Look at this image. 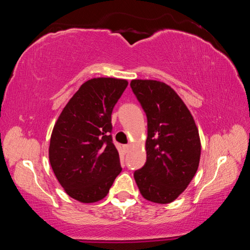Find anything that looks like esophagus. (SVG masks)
Returning a JSON list of instances; mask_svg holds the SVG:
<instances>
[{
  "label": "esophagus",
  "instance_id": "1",
  "mask_svg": "<svg viewBox=\"0 0 250 250\" xmlns=\"http://www.w3.org/2000/svg\"><path fill=\"white\" fill-rule=\"evenodd\" d=\"M124 147H125V150L126 152H128V151L131 149V146H130V145H125Z\"/></svg>",
  "mask_w": 250,
  "mask_h": 250
}]
</instances>
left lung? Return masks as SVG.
I'll list each match as a JSON object with an SVG mask.
<instances>
[{
    "label": "left lung",
    "mask_w": 250,
    "mask_h": 250,
    "mask_svg": "<svg viewBox=\"0 0 250 250\" xmlns=\"http://www.w3.org/2000/svg\"><path fill=\"white\" fill-rule=\"evenodd\" d=\"M147 119L146 162L134 172L146 200L167 204L184 192L198 168L201 140L193 116L180 96L158 80H131Z\"/></svg>",
    "instance_id": "1"
}]
</instances>
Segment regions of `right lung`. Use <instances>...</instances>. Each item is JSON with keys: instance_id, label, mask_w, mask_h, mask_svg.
<instances>
[{"instance_id": "obj_1", "label": "right lung", "mask_w": 250, "mask_h": 250, "mask_svg": "<svg viewBox=\"0 0 250 250\" xmlns=\"http://www.w3.org/2000/svg\"><path fill=\"white\" fill-rule=\"evenodd\" d=\"M126 86L125 79L87 80L54 125L48 150L50 166L59 184L76 201L103 200L122 170L112 143L111 113Z\"/></svg>"}]
</instances>
